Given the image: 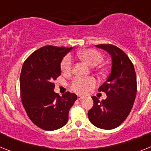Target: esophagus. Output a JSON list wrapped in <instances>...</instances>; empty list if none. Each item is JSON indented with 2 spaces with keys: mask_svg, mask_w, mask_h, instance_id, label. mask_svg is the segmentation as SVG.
<instances>
[{
  "mask_svg": "<svg viewBox=\"0 0 151 151\" xmlns=\"http://www.w3.org/2000/svg\"><path fill=\"white\" fill-rule=\"evenodd\" d=\"M77 98H78V100L81 101V100L83 99L84 97H82V96H81V95H78V96H77Z\"/></svg>",
  "mask_w": 151,
  "mask_h": 151,
  "instance_id": "obj_1",
  "label": "esophagus"
}]
</instances>
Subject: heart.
I'll list each match as a JSON object with an SVG mask.
<instances>
[{
    "label": "heart",
    "instance_id": "obj_1",
    "mask_svg": "<svg viewBox=\"0 0 151 151\" xmlns=\"http://www.w3.org/2000/svg\"><path fill=\"white\" fill-rule=\"evenodd\" d=\"M78 57L90 66H96L99 65L103 60L102 54L95 49H86L79 51L77 54ZM61 71L63 74L69 75L73 69V60L70 56H66L63 59L60 64ZM96 85V80L93 77L80 78L76 77L73 80L71 88L78 94H86L91 88Z\"/></svg>",
    "mask_w": 151,
    "mask_h": 151
}]
</instances>
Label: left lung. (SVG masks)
<instances>
[{
    "instance_id": "left-lung-1",
    "label": "left lung",
    "mask_w": 151,
    "mask_h": 151,
    "mask_svg": "<svg viewBox=\"0 0 151 151\" xmlns=\"http://www.w3.org/2000/svg\"><path fill=\"white\" fill-rule=\"evenodd\" d=\"M96 47L110 54L112 69L106 82L98 88L107 97L101 101L93 96L94 106L88 115L96 127L110 130L120 125L131 112L137 93L136 74L133 63L120 48L110 44Z\"/></svg>"
}]
</instances>
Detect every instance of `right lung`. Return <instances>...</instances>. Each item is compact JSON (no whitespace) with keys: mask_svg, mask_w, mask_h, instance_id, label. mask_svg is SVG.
<instances>
[{"mask_svg":"<svg viewBox=\"0 0 151 151\" xmlns=\"http://www.w3.org/2000/svg\"><path fill=\"white\" fill-rule=\"evenodd\" d=\"M73 47H42L25 60L20 74V95L23 107L32 122L46 131L60 129L66 124L69 111L76 94L55 93L53 82L61 74L60 63Z\"/></svg>","mask_w":151,"mask_h":151,"instance_id":"right-lung-1","label":"right lung"}]
</instances>
